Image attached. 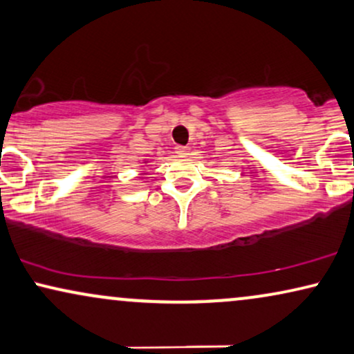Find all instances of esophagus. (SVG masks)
<instances>
[{
	"instance_id": "obj_1",
	"label": "esophagus",
	"mask_w": 354,
	"mask_h": 354,
	"mask_svg": "<svg viewBox=\"0 0 354 354\" xmlns=\"http://www.w3.org/2000/svg\"><path fill=\"white\" fill-rule=\"evenodd\" d=\"M190 148L188 146H176V153L177 156H188L190 154Z\"/></svg>"
}]
</instances>
